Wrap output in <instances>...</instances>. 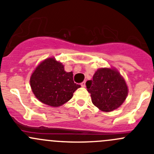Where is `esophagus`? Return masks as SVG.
<instances>
[{
	"label": "esophagus",
	"instance_id": "obj_1",
	"mask_svg": "<svg viewBox=\"0 0 154 154\" xmlns=\"http://www.w3.org/2000/svg\"><path fill=\"white\" fill-rule=\"evenodd\" d=\"M80 85H81V86H82V87H85V86H86V82H85V81H83V83H80Z\"/></svg>",
	"mask_w": 154,
	"mask_h": 154
}]
</instances>
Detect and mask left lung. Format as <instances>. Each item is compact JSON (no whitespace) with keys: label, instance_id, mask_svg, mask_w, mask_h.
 I'll use <instances>...</instances> for the list:
<instances>
[{"label":"left lung","instance_id":"left-lung-1","mask_svg":"<svg viewBox=\"0 0 154 154\" xmlns=\"http://www.w3.org/2000/svg\"><path fill=\"white\" fill-rule=\"evenodd\" d=\"M86 85L92 102L104 112L118 108L128 95L126 81L115 68H99Z\"/></svg>","mask_w":154,"mask_h":154}]
</instances>
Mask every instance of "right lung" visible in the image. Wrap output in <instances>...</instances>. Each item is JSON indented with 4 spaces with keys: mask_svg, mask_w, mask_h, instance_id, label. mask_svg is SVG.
<instances>
[{
    "mask_svg": "<svg viewBox=\"0 0 154 154\" xmlns=\"http://www.w3.org/2000/svg\"><path fill=\"white\" fill-rule=\"evenodd\" d=\"M36 98L47 105L59 107L73 97L80 87L74 83L73 73L66 72L64 65L55 58H48L36 68L30 78Z\"/></svg>",
    "mask_w": 154,
    "mask_h": 154,
    "instance_id": "obj_1",
    "label": "right lung"
}]
</instances>
